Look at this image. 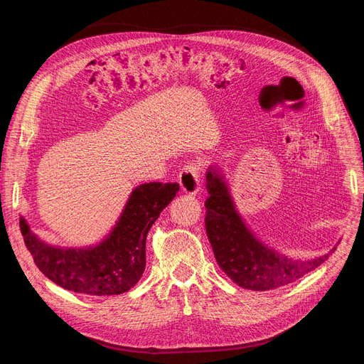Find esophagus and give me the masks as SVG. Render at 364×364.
Wrapping results in <instances>:
<instances>
[{
  "label": "esophagus",
  "mask_w": 364,
  "mask_h": 364,
  "mask_svg": "<svg viewBox=\"0 0 364 364\" xmlns=\"http://www.w3.org/2000/svg\"><path fill=\"white\" fill-rule=\"evenodd\" d=\"M181 188L186 194H197L200 190V165L196 162H188L179 173Z\"/></svg>",
  "instance_id": "esophagus-1"
}]
</instances>
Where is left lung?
Instances as JSON below:
<instances>
[{"mask_svg": "<svg viewBox=\"0 0 364 364\" xmlns=\"http://www.w3.org/2000/svg\"><path fill=\"white\" fill-rule=\"evenodd\" d=\"M206 235L218 266L240 287L253 291L284 287L317 269L336 250L333 247L326 255L304 261L285 257L252 234L215 167L206 171Z\"/></svg>", "mask_w": 364, "mask_h": 364, "instance_id": "obj_1", "label": "left lung"}]
</instances>
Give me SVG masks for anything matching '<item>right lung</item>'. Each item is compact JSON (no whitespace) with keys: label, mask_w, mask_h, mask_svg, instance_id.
I'll use <instances>...</instances> for the list:
<instances>
[{"label":"right lung","mask_w":364,"mask_h":364,"mask_svg":"<svg viewBox=\"0 0 364 364\" xmlns=\"http://www.w3.org/2000/svg\"><path fill=\"white\" fill-rule=\"evenodd\" d=\"M178 191V183L150 182L136 186L115 228L97 246H50L31 232L24 217L19 218L21 234L38 269L62 289L91 296L121 294L134 287L144 273L149 230Z\"/></svg>","instance_id":"right-lung-1"}]
</instances>
